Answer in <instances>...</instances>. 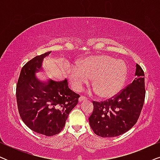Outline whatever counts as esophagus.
<instances>
[{"label": "esophagus", "mask_w": 160, "mask_h": 160, "mask_svg": "<svg viewBox=\"0 0 160 160\" xmlns=\"http://www.w3.org/2000/svg\"><path fill=\"white\" fill-rule=\"evenodd\" d=\"M78 100H79V102L85 101V100H87V98H85L84 96H81V97L79 98V99H78Z\"/></svg>", "instance_id": "obj_1"}]
</instances>
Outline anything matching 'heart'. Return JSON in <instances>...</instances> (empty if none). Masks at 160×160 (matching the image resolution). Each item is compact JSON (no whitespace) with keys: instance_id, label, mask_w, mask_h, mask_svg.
I'll use <instances>...</instances> for the list:
<instances>
[{"instance_id":"heart-1","label":"heart","mask_w":160,"mask_h":160,"mask_svg":"<svg viewBox=\"0 0 160 160\" xmlns=\"http://www.w3.org/2000/svg\"><path fill=\"white\" fill-rule=\"evenodd\" d=\"M128 68L122 60L108 55L93 56L79 61L71 68L69 80L76 90H82L92 78V87L102 98H111L123 89Z\"/></svg>"}]
</instances>
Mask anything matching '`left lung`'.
<instances>
[{"mask_svg": "<svg viewBox=\"0 0 160 160\" xmlns=\"http://www.w3.org/2000/svg\"><path fill=\"white\" fill-rule=\"evenodd\" d=\"M134 79L119 95L106 102H94L89 118L96 135L103 138L121 135L130 130L138 119L145 99L144 72L135 65Z\"/></svg>", "mask_w": 160, "mask_h": 160, "instance_id": "left-lung-1", "label": "left lung"}]
</instances>
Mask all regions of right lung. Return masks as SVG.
<instances>
[{"label": "right lung", "mask_w": 160, "mask_h": 160, "mask_svg": "<svg viewBox=\"0 0 160 160\" xmlns=\"http://www.w3.org/2000/svg\"><path fill=\"white\" fill-rule=\"evenodd\" d=\"M49 51L36 56L22 67L17 85L19 115L26 125L46 136L58 134L69 113L78 104L79 95L68 88L66 78L61 82H41L36 73L42 69Z\"/></svg>", "instance_id": "1"}]
</instances>
